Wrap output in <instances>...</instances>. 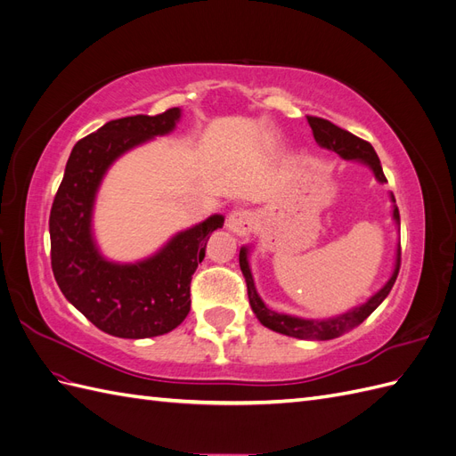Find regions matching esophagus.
<instances>
[{
  "label": "esophagus",
  "instance_id": "esophagus-1",
  "mask_svg": "<svg viewBox=\"0 0 456 456\" xmlns=\"http://www.w3.org/2000/svg\"><path fill=\"white\" fill-rule=\"evenodd\" d=\"M256 226V218L249 209H236L228 216V228L238 236H249Z\"/></svg>",
  "mask_w": 456,
  "mask_h": 456
}]
</instances>
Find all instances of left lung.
<instances>
[{"label": "left lung", "mask_w": 456, "mask_h": 456, "mask_svg": "<svg viewBox=\"0 0 456 456\" xmlns=\"http://www.w3.org/2000/svg\"><path fill=\"white\" fill-rule=\"evenodd\" d=\"M310 127L314 131V139L320 142L323 148H329L337 151L338 156H342L344 159H357V161H363L367 163L369 167L375 173V176L379 178L380 183H388L386 181V176L382 173V165L380 159L377 156L375 148H372L367 141L360 139V136H355L348 131H344L340 127H337L335 123H330L329 119L323 118H315V116H306ZM392 200L395 201L394 194ZM394 218L399 223V211L397 207L394 209ZM240 266L241 272L245 275V281H247V295H249V302H251V308L256 314L258 322L275 330V333H281L287 337H295V338H308V340H330V338H337L342 337L344 333H348L354 327L360 325L363 320L375 312L379 308L380 302L388 297V293L392 291V287L397 280V273H399V266H402V249H397V262H395V270L392 273L390 281L386 283L380 291L370 297L365 305H362L360 308H354L352 312L342 314L338 317H330V320H322V322H315V320H300V317H293V315H287V314H278L270 310L265 302L260 300V297L255 291V283H253V275L249 270V262H247V249L240 251Z\"/></svg>", "instance_id": "8db88e82"}]
</instances>
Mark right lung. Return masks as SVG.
Masks as SVG:
<instances>
[{
    "label": "right lung",
    "instance_id": "obj_1",
    "mask_svg": "<svg viewBox=\"0 0 456 456\" xmlns=\"http://www.w3.org/2000/svg\"><path fill=\"white\" fill-rule=\"evenodd\" d=\"M181 110L108 121L77 141L66 163L49 216L51 268L62 295L108 335L148 338L169 333L190 312L191 273L211 233L224 218L181 232L163 249L136 265L104 260L91 238V211L102 175L118 156L175 127Z\"/></svg>",
    "mask_w": 456,
    "mask_h": 456
}]
</instances>
